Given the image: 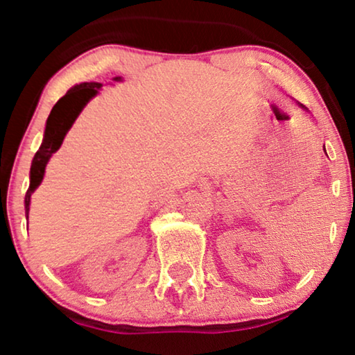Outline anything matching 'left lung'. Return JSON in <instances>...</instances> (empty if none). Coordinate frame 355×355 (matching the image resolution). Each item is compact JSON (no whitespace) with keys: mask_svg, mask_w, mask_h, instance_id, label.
<instances>
[{"mask_svg":"<svg viewBox=\"0 0 355 355\" xmlns=\"http://www.w3.org/2000/svg\"><path fill=\"white\" fill-rule=\"evenodd\" d=\"M300 107H302V108H305V107H304V105H302V103H300Z\"/></svg>","mask_w":355,"mask_h":355,"instance_id":"8db88e82","label":"left lung"}]
</instances>
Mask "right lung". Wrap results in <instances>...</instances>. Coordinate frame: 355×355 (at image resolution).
Instances as JSON below:
<instances>
[{
    "label": "right lung",
    "instance_id": "1",
    "mask_svg": "<svg viewBox=\"0 0 355 355\" xmlns=\"http://www.w3.org/2000/svg\"><path fill=\"white\" fill-rule=\"evenodd\" d=\"M120 79L121 78H115V81H120ZM102 86L103 84L101 83L78 84V86L69 89V91L66 92V96L61 97L60 101L55 103V107L51 108L50 116L49 120H46L45 126L44 143H42L39 150H37V154L34 155V160H32L31 185L29 190L26 193V214H29L32 191L40 185L45 173V165L51 157V154L60 149V146L64 139V135L68 133L71 125H73L76 118L81 113L84 105L96 96L97 91Z\"/></svg>",
    "mask_w": 355,
    "mask_h": 355
}]
</instances>
